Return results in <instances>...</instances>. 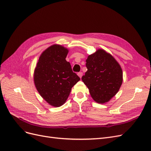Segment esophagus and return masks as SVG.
<instances>
[{
  "label": "esophagus",
  "mask_w": 151,
  "mask_h": 151,
  "mask_svg": "<svg viewBox=\"0 0 151 151\" xmlns=\"http://www.w3.org/2000/svg\"><path fill=\"white\" fill-rule=\"evenodd\" d=\"M78 74V76H79V77H80V78H81V77H82V76H83V72H78V74Z\"/></svg>",
  "instance_id": "esophagus-1"
}]
</instances>
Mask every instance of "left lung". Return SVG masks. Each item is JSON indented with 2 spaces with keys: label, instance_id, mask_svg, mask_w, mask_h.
I'll return each instance as SVG.
<instances>
[{
  "label": "left lung",
  "instance_id": "obj_1",
  "mask_svg": "<svg viewBox=\"0 0 151 151\" xmlns=\"http://www.w3.org/2000/svg\"><path fill=\"white\" fill-rule=\"evenodd\" d=\"M88 70L82 80L96 102L104 103L115 96L122 84L121 67L110 54L99 49L86 60Z\"/></svg>",
  "mask_w": 151,
  "mask_h": 151
}]
</instances>
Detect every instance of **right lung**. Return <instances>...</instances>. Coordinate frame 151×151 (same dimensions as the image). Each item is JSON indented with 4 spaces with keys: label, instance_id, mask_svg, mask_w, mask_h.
I'll return each instance as SVG.
<instances>
[{
    "label": "right lung",
    "instance_id": "1",
    "mask_svg": "<svg viewBox=\"0 0 151 151\" xmlns=\"http://www.w3.org/2000/svg\"><path fill=\"white\" fill-rule=\"evenodd\" d=\"M67 53L68 50L62 46L52 45L41 55L35 70L34 81L38 93L55 107L65 103L72 88L80 80L65 60Z\"/></svg>",
    "mask_w": 151,
    "mask_h": 151
}]
</instances>
